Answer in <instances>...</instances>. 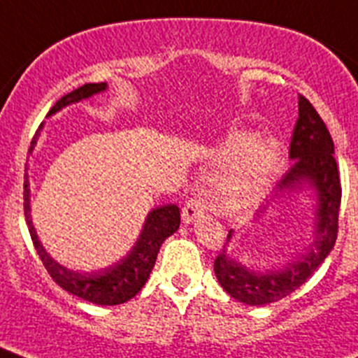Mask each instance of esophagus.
Masks as SVG:
<instances>
[{"mask_svg":"<svg viewBox=\"0 0 358 358\" xmlns=\"http://www.w3.org/2000/svg\"><path fill=\"white\" fill-rule=\"evenodd\" d=\"M204 213V202H202L201 197H192L188 202H186V206L182 208V222L185 224H192L197 217Z\"/></svg>","mask_w":358,"mask_h":358,"instance_id":"obj_1","label":"esophagus"}]
</instances>
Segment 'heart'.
I'll return each instance as SVG.
<instances>
[{"instance_id": "b5f03b06", "label": "heart", "mask_w": 358, "mask_h": 358, "mask_svg": "<svg viewBox=\"0 0 358 358\" xmlns=\"http://www.w3.org/2000/svg\"><path fill=\"white\" fill-rule=\"evenodd\" d=\"M220 159L229 166L217 179L218 206L226 211H243L264 192L278 161V143L256 141L252 134L240 132L224 143Z\"/></svg>"}]
</instances>
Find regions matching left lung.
Returning <instances> with one entry per match:
<instances>
[{
    "instance_id": "obj_1",
    "label": "left lung",
    "mask_w": 358,
    "mask_h": 358,
    "mask_svg": "<svg viewBox=\"0 0 358 358\" xmlns=\"http://www.w3.org/2000/svg\"><path fill=\"white\" fill-rule=\"evenodd\" d=\"M289 157L292 164L276 185L273 202L306 192L314 194L312 242L306 245L305 252L297 255L289 264L265 271L243 265L235 256L227 255L224 248L215 260V276L231 297L245 305H268L299 289L330 255L337 240L343 189L334 157V141L317 110L305 96H299V118L292 132ZM273 202L267 201L258 210L256 220L264 218ZM231 236L233 231H229L227 242Z\"/></svg>"
}]
</instances>
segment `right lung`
<instances>
[{
	"instance_id": "add662e5",
	"label": "right lung",
	"mask_w": 358,
	"mask_h": 358,
	"mask_svg": "<svg viewBox=\"0 0 358 358\" xmlns=\"http://www.w3.org/2000/svg\"><path fill=\"white\" fill-rule=\"evenodd\" d=\"M107 90V82H98V84H84L78 90L71 91L66 96H62L48 116L55 115L66 106L77 103L85 98H91L93 94L103 93ZM41 131H43V123H41L39 131L36 132L34 140L30 145V154L36 148L37 140H39ZM24 217H27L28 231H30L31 242L36 245V251L39 255L41 262L46 267L50 276L53 278L55 283L68 290L73 296L80 297L84 301L94 303V305H122L127 303L129 299L136 296L143 289L150 276L154 264H156L157 252H159L161 243L172 236L181 224V213L176 204H164L157 206L147 215L143 224V229L140 233V238L136 240L132 249L127 256H123L122 260L116 262L110 267L93 271V273H80V271H73V268L64 267L57 260H53L48 251L43 248L37 231L31 222V208H30V181H28V173H24Z\"/></svg>"
}]
</instances>
